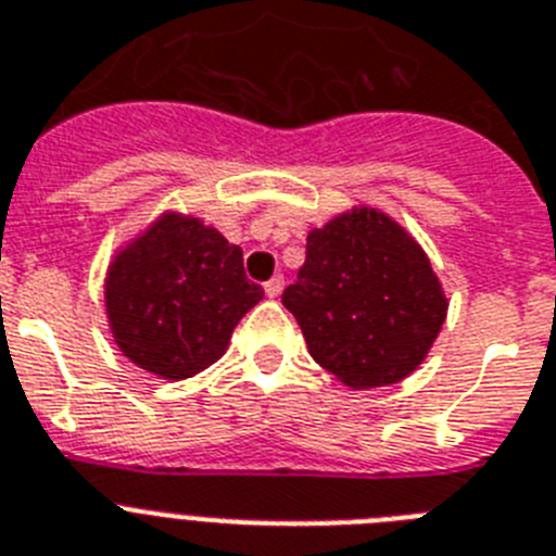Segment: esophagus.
I'll return each mask as SVG.
<instances>
[{
	"instance_id": "34e87169",
	"label": "esophagus",
	"mask_w": 556,
	"mask_h": 556,
	"mask_svg": "<svg viewBox=\"0 0 556 556\" xmlns=\"http://www.w3.org/2000/svg\"><path fill=\"white\" fill-rule=\"evenodd\" d=\"M282 288H286V277H282V274H277V277H270L268 282H265V293H268L270 300H274V296H279V293H282Z\"/></svg>"
}]
</instances>
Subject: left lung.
I'll return each instance as SVG.
<instances>
[{
	"label": "left lung",
	"mask_w": 556,
	"mask_h": 556,
	"mask_svg": "<svg viewBox=\"0 0 556 556\" xmlns=\"http://www.w3.org/2000/svg\"><path fill=\"white\" fill-rule=\"evenodd\" d=\"M282 305L316 365L356 390L409 376L446 319V296L421 245L372 208L307 235L305 265Z\"/></svg>",
	"instance_id": "1"
}]
</instances>
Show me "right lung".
Returning <instances> with one entry per match:
<instances>
[{"instance_id":"add662e5","label":"right lung","mask_w":556,"mask_h":556,"mask_svg":"<svg viewBox=\"0 0 556 556\" xmlns=\"http://www.w3.org/2000/svg\"><path fill=\"white\" fill-rule=\"evenodd\" d=\"M260 300L240 245L180 214L161 217L106 274V316L124 356L175 381L214 365Z\"/></svg>"}]
</instances>
